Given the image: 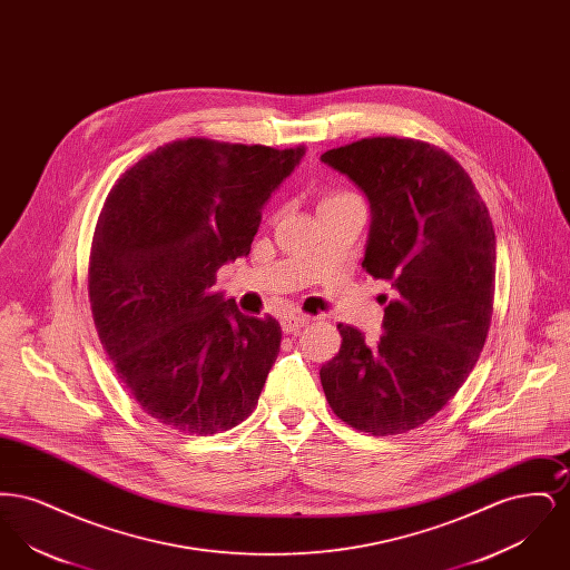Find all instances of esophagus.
I'll return each mask as SVG.
<instances>
[{"label":"esophagus","instance_id":"esophagus-1","mask_svg":"<svg viewBox=\"0 0 570 570\" xmlns=\"http://www.w3.org/2000/svg\"><path fill=\"white\" fill-rule=\"evenodd\" d=\"M309 321H312V316H307V314H286V316H282V328H284V333H297L303 326L309 325Z\"/></svg>","mask_w":570,"mask_h":570}]
</instances>
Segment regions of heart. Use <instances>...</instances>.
<instances>
[{"mask_svg": "<svg viewBox=\"0 0 570 570\" xmlns=\"http://www.w3.org/2000/svg\"><path fill=\"white\" fill-rule=\"evenodd\" d=\"M342 196H351V191H346V190L325 191V196H323V198H321V203H326V200H335V198H342Z\"/></svg>", "mask_w": 570, "mask_h": 570, "instance_id": "heart-1", "label": "heart"}]
</instances>
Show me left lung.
<instances>
[{
  "mask_svg": "<svg viewBox=\"0 0 570 570\" xmlns=\"http://www.w3.org/2000/svg\"><path fill=\"white\" fill-rule=\"evenodd\" d=\"M321 160L370 198L363 269L397 291L376 344L337 325L340 353L321 367L326 402L358 432L406 434L455 397L485 346L495 293L488 205L463 166L425 140L372 136Z\"/></svg>",
  "mask_w": 570,
  "mask_h": 570,
  "instance_id": "8db88e82",
  "label": "left lung"
}]
</instances>
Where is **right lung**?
Returning a JSON list of instances; mask_svg holds the SVG:
<instances>
[{
	"label": "right lung",
	"instance_id": "obj_1",
	"mask_svg": "<svg viewBox=\"0 0 570 570\" xmlns=\"http://www.w3.org/2000/svg\"><path fill=\"white\" fill-rule=\"evenodd\" d=\"M303 145L173 140L110 188L91 239L87 291L98 337L136 404L181 434L239 425L258 404L282 326L212 291L249 254L261 209Z\"/></svg>",
	"mask_w": 570,
	"mask_h": 570
}]
</instances>
